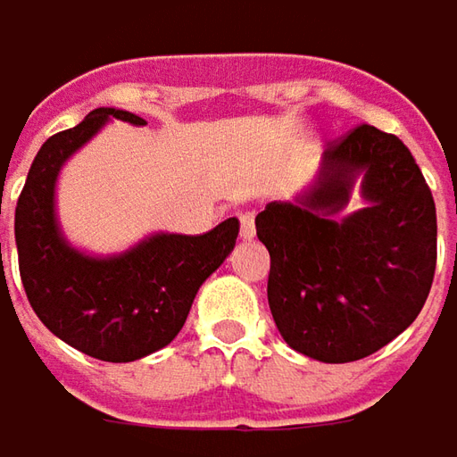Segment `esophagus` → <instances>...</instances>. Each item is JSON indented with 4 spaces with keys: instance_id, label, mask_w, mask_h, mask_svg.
Masks as SVG:
<instances>
[{
    "instance_id": "34e87169",
    "label": "esophagus",
    "mask_w": 457,
    "mask_h": 457,
    "mask_svg": "<svg viewBox=\"0 0 457 457\" xmlns=\"http://www.w3.org/2000/svg\"><path fill=\"white\" fill-rule=\"evenodd\" d=\"M240 237L243 240H253L255 237V214L245 212L240 217Z\"/></svg>"
}]
</instances>
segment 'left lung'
<instances>
[{
	"label": "left lung",
	"mask_w": 457,
	"mask_h": 457,
	"mask_svg": "<svg viewBox=\"0 0 457 457\" xmlns=\"http://www.w3.org/2000/svg\"><path fill=\"white\" fill-rule=\"evenodd\" d=\"M356 183L365 207L343 214ZM270 253L268 303L298 354L346 364L415 321L433 286L437 217L430 187L397 136L356 126L323 151L316 177L255 217Z\"/></svg>",
	"instance_id": "obj_1"
}]
</instances>
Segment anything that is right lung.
<instances>
[{
	"label": "right lung",
	"instance_id": "add662e5",
	"mask_svg": "<svg viewBox=\"0 0 457 457\" xmlns=\"http://www.w3.org/2000/svg\"><path fill=\"white\" fill-rule=\"evenodd\" d=\"M113 119L146 126L129 111L96 108L75 129L42 144L17 202L14 240L24 293L37 319L72 349L123 364L174 341L199 286L232 253L240 222L229 217L204 235L154 232L113 255L75 247L57 220V177Z\"/></svg>",
	"mask_w": 457,
	"mask_h": 457
}]
</instances>
